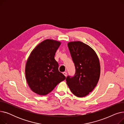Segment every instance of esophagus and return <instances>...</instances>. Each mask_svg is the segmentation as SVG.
Here are the masks:
<instances>
[{
	"label": "esophagus",
	"mask_w": 124,
	"mask_h": 124,
	"mask_svg": "<svg viewBox=\"0 0 124 124\" xmlns=\"http://www.w3.org/2000/svg\"><path fill=\"white\" fill-rule=\"evenodd\" d=\"M63 74L66 77V76H67V72H63Z\"/></svg>",
	"instance_id": "esophagus-1"
}]
</instances>
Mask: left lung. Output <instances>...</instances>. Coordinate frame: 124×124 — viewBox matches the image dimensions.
I'll return each mask as SVG.
<instances>
[{"mask_svg": "<svg viewBox=\"0 0 124 124\" xmlns=\"http://www.w3.org/2000/svg\"><path fill=\"white\" fill-rule=\"evenodd\" d=\"M68 47L75 73L73 76L66 77V82L73 94L84 97L92 92L99 81L101 73L99 58L92 48L81 42H70Z\"/></svg>", "mask_w": 124, "mask_h": 124, "instance_id": "obj_1", "label": "left lung"}]
</instances>
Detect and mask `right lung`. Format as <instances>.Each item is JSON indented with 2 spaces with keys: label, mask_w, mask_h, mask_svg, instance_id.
<instances>
[{
  "label": "right lung",
  "mask_w": 124,
  "mask_h": 124,
  "mask_svg": "<svg viewBox=\"0 0 124 124\" xmlns=\"http://www.w3.org/2000/svg\"><path fill=\"white\" fill-rule=\"evenodd\" d=\"M61 43L46 40L33 50L25 66V77L31 89L39 95L48 94L66 79L58 70L55 53Z\"/></svg>",
  "instance_id": "1"
}]
</instances>
